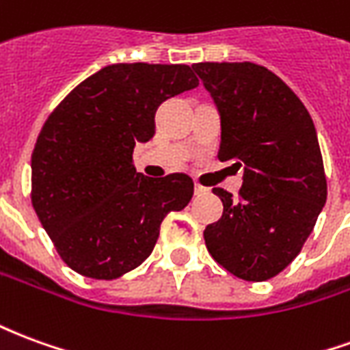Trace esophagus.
<instances>
[{
	"label": "esophagus",
	"instance_id": "34e87169",
	"mask_svg": "<svg viewBox=\"0 0 350 350\" xmlns=\"http://www.w3.org/2000/svg\"><path fill=\"white\" fill-rule=\"evenodd\" d=\"M195 195H197V197L208 195V189H206L204 185H200V183H195Z\"/></svg>",
	"mask_w": 350,
	"mask_h": 350
}]
</instances>
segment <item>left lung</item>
Instances as JSON below:
<instances>
[{
	"mask_svg": "<svg viewBox=\"0 0 350 350\" xmlns=\"http://www.w3.org/2000/svg\"><path fill=\"white\" fill-rule=\"evenodd\" d=\"M221 120L219 159L243 168L238 198L215 187L223 217L206 247L236 278L266 281L293 262L326 202L315 125L278 75L251 62L195 64Z\"/></svg>",
	"mask_w": 350,
	"mask_h": 350,
	"instance_id": "left-lung-1",
	"label": "left lung"
}]
</instances>
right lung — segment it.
<instances>
[{
    "mask_svg": "<svg viewBox=\"0 0 350 350\" xmlns=\"http://www.w3.org/2000/svg\"><path fill=\"white\" fill-rule=\"evenodd\" d=\"M197 86L189 65L112 64L49 116L31 155V202L72 270L127 273L150 257L165 215L189 204V176L140 174L133 150L155 135L163 100Z\"/></svg>",
    "mask_w": 350,
    "mask_h": 350,
    "instance_id": "1",
    "label": "right lung"
}]
</instances>
